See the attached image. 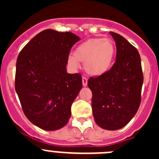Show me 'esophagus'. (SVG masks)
<instances>
[{"mask_svg": "<svg viewBox=\"0 0 159 159\" xmlns=\"http://www.w3.org/2000/svg\"><path fill=\"white\" fill-rule=\"evenodd\" d=\"M82 84H83V86H87L88 78H85V77H83L82 78Z\"/></svg>", "mask_w": 159, "mask_h": 159, "instance_id": "esophagus-1", "label": "esophagus"}]
</instances>
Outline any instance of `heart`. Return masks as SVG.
Listing matches in <instances>:
<instances>
[{
	"mask_svg": "<svg viewBox=\"0 0 159 159\" xmlns=\"http://www.w3.org/2000/svg\"><path fill=\"white\" fill-rule=\"evenodd\" d=\"M116 48L110 38H94L84 41L76 48L68 63L77 68L78 62H84L85 71L93 76H100L108 71L115 57Z\"/></svg>",
	"mask_w": 159,
	"mask_h": 159,
	"instance_id": "obj_1",
	"label": "heart"
}]
</instances>
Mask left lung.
<instances>
[{"instance_id": "8db88e82", "label": "left lung", "mask_w": 159, "mask_h": 159, "mask_svg": "<svg viewBox=\"0 0 159 159\" xmlns=\"http://www.w3.org/2000/svg\"><path fill=\"white\" fill-rule=\"evenodd\" d=\"M116 44V59L104 75L88 81L92 91V112L98 125L106 130L125 126L141 104L143 73L138 50L121 35L110 32Z\"/></svg>"}]
</instances>
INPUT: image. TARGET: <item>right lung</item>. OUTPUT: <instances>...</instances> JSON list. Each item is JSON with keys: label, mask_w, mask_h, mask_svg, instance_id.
<instances>
[{"label": "right lung", "mask_w": 159, "mask_h": 159, "mask_svg": "<svg viewBox=\"0 0 159 159\" xmlns=\"http://www.w3.org/2000/svg\"><path fill=\"white\" fill-rule=\"evenodd\" d=\"M80 40L71 32H40L19 53L15 90L25 116L46 131L64 127L82 88L80 74L67 73L72 46Z\"/></svg>", "instance_id": "obj_1"}]
</instances>
